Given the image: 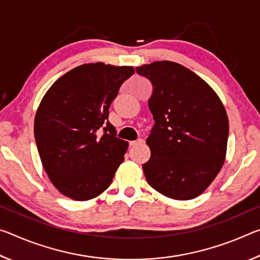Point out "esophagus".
Returning <instances> with one entry per match:
<instances>
[{"mask_svg": "<svg viewBox=\"0 0 260 260\" xmlns=\"http://www.w3.org/2000/svg\"><path fill=\"white\" fill-rule=\"evenodd\" d=\"M142 143H144V140L143 139H139V140H136V141H131L129 142V144L131 146H138V144H142Z\"/></svg>", "mask_w": 260, "mask_h": 260, "instance_id": "esophagus-1", "label": "esophagus"}]
</instances>
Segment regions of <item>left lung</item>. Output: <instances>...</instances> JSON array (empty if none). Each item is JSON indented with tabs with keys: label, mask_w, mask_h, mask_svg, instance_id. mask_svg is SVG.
Masks as SVG:
<instances>
[{
	"label": "left lung",
	"mask_w": 260,
	"mask_h": 260,
	"mask_svg": "<svg viewBox=\"0 0 260 260\" xmlns=\"http://www.w3.org/2000/svg\"><path fill=\"white\" fill-rule=\"evenodd\" d=\"M151 81L155 125L142 169L149 186L169 199L192 200L206 190L226 159L228 117L217 93L190 70L170 60L136 67Z\"/></svg>",
	"instance_id": "left-lung-1"
}]
</instances>
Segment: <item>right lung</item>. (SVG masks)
I'll return each instance as SVG.
<instances>
[{
    "mask_svg": "<svg viewBox=\"0 0 260 260\" xmlns=\"http://www.w3.org/2000/svg\"><path fill=\"white\" fill-rule=\"evenodd\" d=\"M133 67L83 64L47 90L34 118L43 169L61 195L88 201L107 190L128 142L116 138L109 108ZM104 128V133L100 129Z\"/></svg>",
    "mask_w": 260,
    "mask_h": 260,
    "instance_id": "right-lung-1",
    "label": "right lung"
}]
</instances>
